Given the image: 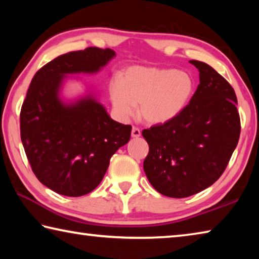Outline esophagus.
<instances>
[{"mask_svg": "<svg viewBox=\"0 0 259 259\" xmlns=\"http://www.w3.org/2000/svg\"><path fill=\"white\" fill-rule=\"evenodd\" d=\"M140 135H142V131H140L137 126H133V130H131V136H133L134 138H138V137H140Z\"/></svg>", "mask_w": 259, "mask_h": 259, "instance_id": "esophagus-1", "label": "esophagus"}]
</instances>
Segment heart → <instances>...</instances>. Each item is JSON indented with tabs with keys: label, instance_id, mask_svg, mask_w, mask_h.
Returning <instances> with one entry per match:
<instances>
[{
	"label": "heart",
	"instance_id": "b5f03b06",
	"mask_svg": "<svg viewBox=\"0 0 259 259\" xmlns=\"http://www.w3.org/2000/svg\"><path fill=\"white\" fill-rule=\"evenodd\" d=\"M114 112L122 120L139 115L152 124L171 121L187 106L193 93L190 74L172 68L136 66L109 83Z\"/></svg>",
	"mask_w": 259,
	"mask_h": 259
}]
</instances>
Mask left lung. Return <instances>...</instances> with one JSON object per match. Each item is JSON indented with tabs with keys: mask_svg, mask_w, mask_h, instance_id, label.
Returning <instances> with one entry per match:
<instances>
[{
	"mask_svg": "<svg viewBox=\"0 0 259 259\" xmlns=\"http://www.w3.org/2000/svg\"><path fill=\"white\" fill-rule=\"evenodd\" d=\"M200 84L171 121L143 130L150 146L144 171L155 190L187 198L211 186L226 169L240 137L234 89L208 64L190 60Z\"/></svg>",
	"mask_w": 259,
	"mask_h": 259,
	"instance_id": "1",
	"label": "left lung"
}]
</instances>
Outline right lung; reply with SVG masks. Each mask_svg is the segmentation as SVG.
<instances>
[{
  "label": "right lung",
  "instance_id": "obj_1",
  "mask_svg": "<svg viewBox=\"0 0 259 259\" xmlns=\"http://www.w3.org/2000/svg\"><path fill=\"white\" fill-rule=\"evenodd\" d=\"M115 57L96 47L57 57L35 74L20 112V137L35 176L66 196L85 195L104 178L112 155L129 142L131 125L114 121L88 94L60 97L68 74H95Z\"/></svg>",
  "mask_w": 259,
  "mask_h": 259
}]
</instances>
